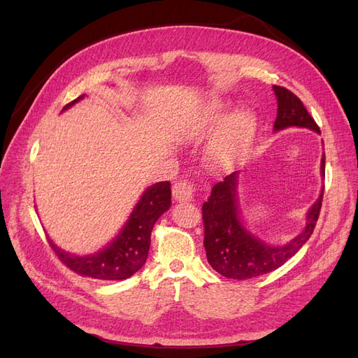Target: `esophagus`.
Wrapping results in <instances>:
<instances>
[{
  "label": "esophagus",
  "instance_id": "esophagus-1",
  "mask_svg": "<svg viewBox=\"0 0 358 358\" xmlns=\"http://www.w3.org/2000/svg\"><path fill=\"white\" fill-rule=\"evenodd\" d=\"M196 194V185L191 180H178L173 185V197L176 201H191Z\"/></svg>",
  "mask_w": 358,
  "mask_h": 358
}]
</instances>
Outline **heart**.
Masks as SVG:
<instances>
[{"label":"heart","mask_w":358,"mask_h":358,"mask_svg":"<svg viewBox=\"0 0 358 358\" xmlns=\"http://www.w3.org/2000/svg\"><path fill=\"white\" fill-rule=\"evenodd\" d=\"M225 115V104L212 100L201 116V131L216 128ZM257 131V117L251 110H237L225 119L221 131L212 146V158L221 166H230L252 143Z\"/></svg>","instance_id":"obj_1"}]
</instances>
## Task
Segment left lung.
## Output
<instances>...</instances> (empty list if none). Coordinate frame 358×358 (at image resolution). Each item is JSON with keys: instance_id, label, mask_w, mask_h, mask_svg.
Wrapping results in <instances>:
<instances>
[{"instance_id": "obj_1", "label": "left lung", "mask_w": 358, "mask_h": 358, "mask_svg": "<svg viewBox=\"0 0 358 358\" xmlns=\"http://www.w3.org/2000/svg\"><path fill=\"white\" fill-rule=\"evenodd\" d=\"M278 99V116L275 131L288 127L309 128L320 131V127L306 110L297 95L282 86L273 85ZM326 157L321 159V176L326 173ZM237 179L239 171L225 176L222 182L215 183L210 197L203 204L204 249L209 264L225 278L245 280L273 272L296 255L305 245L318 221L324 188L318 200L312 204L306 215L303 231L285 245H267L245 229L241 220L239 199H237Z\"/></svg>"}]
</instances>
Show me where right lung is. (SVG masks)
I'll list each match as a JSON object with an SVG mask.
<instances>
[{
  "mask_svg": "<svg viewBox=\"0 0 358 358\" xmlns=\"http://www.w3.org/2000/svg\"><path fill=\"white\" fill-rule=\"evenodd\" d=\"M83 96L66 104L62 110L80 101ZM170 204V182H158L143 192L122 230L101 251L79 257L62 251L50 239L49 243L57 257L74 273L101 280H122L133 276L146 263L154 224L169 210Z\"/></svg>",
  "mask_w": 358,
  "mask_h": 358,
  "instance_id": "obj_1",
  "label": "right lung"
}]
</instances>
